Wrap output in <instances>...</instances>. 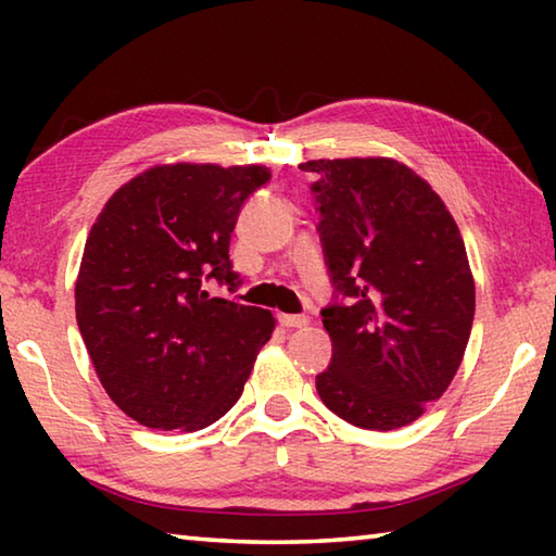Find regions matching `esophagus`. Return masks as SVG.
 Instances as JSON below:
<instances>
[{
    "instance_id": "1",
    "label": "esophagus",
    "mask_w": 556,
    "mask_h": 556,
    "mask_svg": "<svg viewBox=\"0 0 556 556\" xmlns=\"http://www.w3.org/2000/svg\"><path fill=\"white\" fill-rule=\"evenodd\" d=\"M277 321L281 328H304L308 326L306 316H291V314H279Z\"/></svg>"
}]
</instances>
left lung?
Segmentation results:
<instances>
[{"mask_svg":"<svg viewBox=\"0 0 556 556\" xmlns=\"http://www.w3.org/2000/svg\"><path fill=\"white\" fill-rule=\"evenodd\" d=\"M312 193L328 275L345 304L321 312L333 343L318 397L348 425L392 431L439 400L476 312L466 244L425 178L390 156L318 159Z\"/></svg>","mask_w":556,"mask_h":556,"instance_id":"8db88e82","label":"left lung"}]
</instances>
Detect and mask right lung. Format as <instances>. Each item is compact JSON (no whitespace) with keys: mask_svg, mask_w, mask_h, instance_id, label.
I'll list each match as a JSON object with an SVG mask.
<instances>
[{"mask_svg":"<svg viewBox=\"0 0 556 556\" xmlns=\"http://www.w3.org/2000/svg\"><path fill=\"white\" fill-rule=\"evenodd\" d=\"M257 164H159L119 186L92 223L75 318L110 400L149 429L199 431L240 400L275 316L208 296L238 289L230 235Z\"/></svg>","mask_w":556,"mask_h":556,"instance_id":"1","label":"right lung"}]
</instances>
